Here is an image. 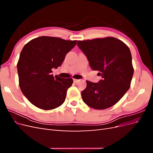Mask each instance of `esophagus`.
Segmentation results:
<instances>
[{
    "label": "esophagus",
    "instance_id": "34e87169",
    "mask_svg": "<svg viewBox=\"0 0 153 153\" xmlns=\"http://www.w3.org/2000/svg\"><path fill=\"white\" fill-rule=\"evenodd\" d=\"M79 80H80L79 79H75V78H73V81H74V82H78Z\"/></svg>",
    "mask_w": 153,
    "mask_h": 153
}]
</instances>
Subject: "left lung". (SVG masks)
<instances>
[{
    "mask_svg": "<svg viewBox=\"0 0 153 153\" xmlns=\"http://www.w3.org/2000/svg\"><path fill=\"white\" fill-rule=\"evenodd\" d=\"M91 68L102 77L98 83L87 82L82 92L84 102L94 109L114 105L129 89L133 75L132 57L128 46L112 37L78 41Z\"/></svg>",
    "mask_w": 153,
    "mask_h": 153,
    "instance_id": "obj_1",
    "label": "left lung"
}]
</instances>
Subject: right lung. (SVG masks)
<instances>
[{
  "mask_svg": "<svg viewBox=\"0 0 153 153\" xmlns=\"http://www.w3.org/2000/svg\"><path fill=\"white\" fill-rule=\"evenodd\" d=\"M76 41L41 36L23 48L17 64L19 85L22 93L36 107L52 110L64 102L73 80L54 77L52 69L62 65Z\"/></svg>",
  "mask_w": 153,
  "mask_h": 153,
  "instance_id": "obj_1",
  "label": "right lung"
}]
</instances>
